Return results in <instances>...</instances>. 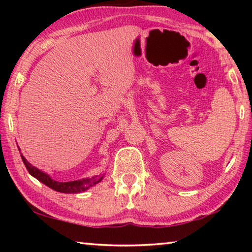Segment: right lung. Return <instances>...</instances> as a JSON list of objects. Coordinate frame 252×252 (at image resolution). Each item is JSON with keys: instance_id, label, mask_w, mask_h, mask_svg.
Wrapping results in <instances>:
<instances>
[{"instance_id": "add662e5", "label": "right lung", "mask_w": 252, "mask_h": 252, "mask_svg": "<svg viewBox=\"0 0 252 252\" xmlns=\"http://www.w3.org/2000/svg\"><path fill=\"white\" fill-rule=\"evenodd\" d=\"M21 158H22L23 163L25 167H27L28 171L31 176L36 178L40 182L44 183L45 186H48L49 188H51V189L58 191V192H62V193L82 192V191L88 190L89 188L95 186L96 183H99L102 179H103V176H94L92 178H85V179H82V180H75V181H69V182L55 181L49 176L48 173L43 172L42 170L35 168L34 165L30 163V162L25 159L22 155H21Z\"/></svg>"}]
</instances>
